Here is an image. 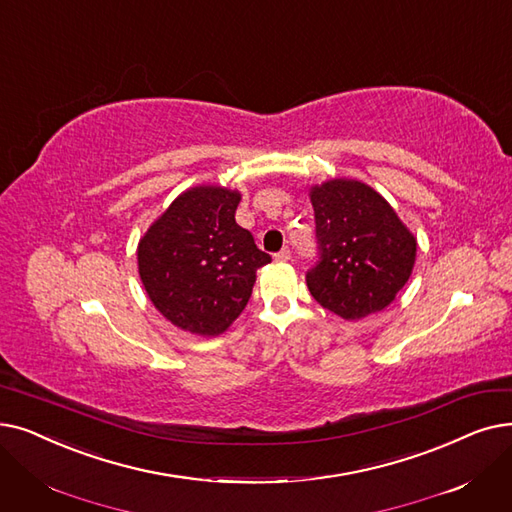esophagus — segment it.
Here are the masks:
<instances>
[{"label": "esophagus", "instance_id": "obj_1", "mask_svg": "<svg viewBox=\"0 0 512 512\" xmlns=\"http://www.w3.org/2000/svg\"><path fill=\"white\" fill-rule=\"evenodd\" d=\"M274 259H276V261H280V263H284V261H291V251H288V249H282L280 253H276V255H274Z\"/></svg>", "mask_w": 512, "mask_h": 512}]
</instances>
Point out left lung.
<instances>
[{"instance_id": "1", "label": "left lung", "mask_w": 512, "mask_h": 512, "mask_svg": "<svg viewBox=\"0 0 512 512\" xmlns=\"http://www.w3.org/2000/svg\"><path fill=\"white\" fill-rule=\"evenodd\" d=\"M309 201L320 249L305 276L311 297L345 320L385 309L414 270L416 236L360 180L335 177L311 186Z\"/></svg>"}]
</instances>
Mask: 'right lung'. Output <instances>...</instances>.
<instances>
[{
  "instance_id": "1",
  "label": "right lung",
  "mask_w": 512,
  "mask_h": 512,
  "mask_svg": "<svg viewBox=\"0 0 512 512\" xmlns=\"http://www.w3.org/2000/svg\"><path fill=\"white\" fill-rule=\"evenodd\" d=\"M242 194L219 184L184 190L138 242V272L173 326L217 337L247 307L257 270L272 257L236 224Z\"/></svg>"
}]
</instances>
